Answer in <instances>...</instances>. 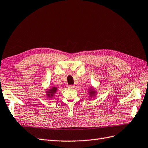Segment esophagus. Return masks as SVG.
Listing matches in <instances>:
<instances>
[{"mask_svg":"<svg viewBox=\"0 0 148 148\" xmlns=\"http://www.w3.org/2000/svg\"><path fill=\"white\" fill-rule=\"evenodd\" d=\"M68 87L69 88H74V85H69Z\"/></svg>","mask_w":148,"mask_h":148,"instance_id":"34e87169","label":"esophagus"}]
</instances>
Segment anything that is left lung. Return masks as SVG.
Returning <instances> with one entry per match:
<instances>
[{
    "label": "left lung",
    "mask_w": 148,
    "mask_h": 148,
    "mask_svg": "<svg viewBox=\"0 0 148 148\" xmlns=\"http://www.w3.org/2000/svg\"><path fill=\"white\" fill-rule=\"evenodd\" d=\"M88 93L90 95V97H94L95 96V95H96V91L94 90L93 88H90Z\"/></svg>",
    "instance_id": "8db88e82"
}]
</instances>
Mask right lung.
Wrapping results in <instances>:
<instances>
[{
	"mask_svg": "<svg viewBox=\"0 0 148 148\" xmlns=\"http://www.w3.org/2000/svg\"><path fill=\"white\" fill-rule=\"evenodd\" d=\"M56 92H57V88L55 87H52V88L49 89L46 92L47 96L49 98H51L53 97V95L56 93Z\"/></svg>",
	"mask_w": 148,
	"mask_h": 148,
	"instance_id": "add662e5",
	"label": "right lung"
}]
</instances>
